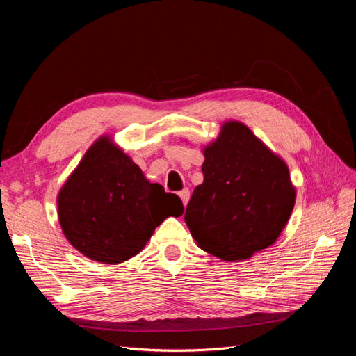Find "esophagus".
I'll return each instance as SVG.
<instances>
[{
	"label": "esophagus",
	"mask_w": 356,
	"mask_h": 356,
	"mask_svg": "<svg viewBox=\"0 0 356 356\" xmlns=\"http://www.w3.org/2000/svg\"><path fill=\"white\" fill-rule=\"evenodd\" d=\"M179 197H181V200H182V204H187V202H188V199H190V190L188 188H184L182 191H179Z\"/></svg>",
	"instance_id": "esophagus-1"
}]
</instances>
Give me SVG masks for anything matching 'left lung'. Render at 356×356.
<instances>
[{
    "instance_id": "1",
    "label": "left lung",
    "mask_w": 356,
    "mask_h": 356,
    "mask_svg": "<svg viewBox=\"0 0 356 356\" xmlns=\"http://www.w3.org/2000/svg\"><path fill=\"white\" fill-rule=\"evenodd\" d=\"M203 154V182L184 215L197 245L225 261L273 245L296 203L285 161L239 122L224 123Z\"/></svg>"
}]
</instances>
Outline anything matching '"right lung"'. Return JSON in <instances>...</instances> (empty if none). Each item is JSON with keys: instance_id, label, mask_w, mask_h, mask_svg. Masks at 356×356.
Returning <instances> with one entry per match:
<instances>
[{"instance_id": "obj_1", "label": "right lung", "mask_w": 356, "mask_h": 356, "mask_svg": "<svg viewBox=\"0 0 356 356\" xmlns=\"http://www.w3.org/2000/svg\"><path fill=\"white\" fill-rule=\"evenodd\" d=\"M182 211L177 195L147 181L108 138L89 148L58 196L65 238L83 255L105 264L136 255L161 221Z\"/></svg>"}]
</instances>
